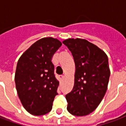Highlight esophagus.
Here are the masks:
<instances>
[{
    "label": "esophagus",
    "instance_id": "obj_1",
    "mask_svg": "<svg viewBox=\"0 0 126 126\" xmlns=\"http://www.w3.org/2000/svg\"><path fill=\"white\" fill-rule=\"evenodd\" d=\"M59 80H60V81H62L63 79V78H64V76H63V75L59 76Z\"/></svg>",
    "mask_w": 126,
    "mask_h": 126
}]
</instances>
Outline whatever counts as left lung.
Masks as SVG:
<instances>
[{
  "label": "left lung",
  "instance_id": "1",
  "mask_svg": "<svg viewBox=\"0 0 126 126\" xmlns=\"http://www.w3.org/2000/svg\"><path fill=\"white\" fill-rule=\"evenodd\" d=\"M63 43L74 57V86L66 94L67 111L76 116H85L96 109L107 89L110 69L107 55L85 39L69 38Z\"/></svg>",
  "mask_w": 126,
  "mask_h": 126
}]
</instances>
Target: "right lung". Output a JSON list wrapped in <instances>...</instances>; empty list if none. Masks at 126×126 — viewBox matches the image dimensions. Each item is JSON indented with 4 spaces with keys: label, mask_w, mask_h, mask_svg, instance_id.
Returning a JSON list of instances; mask_svg holds the SVG:
<instances>
[{
    "label": "right lung",
    "mask_w": 126,
    "mask_h": 126,
    "mask_svg": "<svg viewBox=\"0 0 126 126\" xmlns=\"http://www.w3.org/2000/svg\"><path fill=\"white\" fill-rule=\"evenodd\" d=\"M61 45L57 39L43 38L33 43L18 60L16 89L22 105L32 115H42L52 109L59 82L51 60Z\"/></svg>",
    "instance_id": "obj_1"
}]
</instances>
